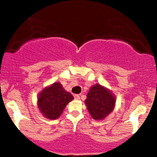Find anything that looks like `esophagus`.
Masks as SVG:
<instances>
[{
    "instance_id": "34e87169",
    "label": "esophagus",
    "mask_w": 157,
    "mask_h": 157,
    "mask_svg": "<svg viewBox=\"0 0 157 157\" xmlns=\"http://www.w3.org/2000/svg\"><path fill=\"white\" fill-rule=\"evenodd\" d=\"M74 99H77V100H79V99H80V97L79 95H74Z\"/></svg>"
}]
</instances>
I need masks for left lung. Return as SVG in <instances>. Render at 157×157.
<instances>
[{"mask_svg":"<svg viewBox=\"0 0 157 157\" xmlns=\"http://www.w3.org/2000/svg\"><path fill=\"white\" fill-rule=\"evenodd\" d=\"M116 98L108 88L99 83L93 85L89 90L85 100L90 115L94 120H103L114 110Z\"/></svg>","mask_w":157,"mask_h":157,"instance_id":"8db88e82","label":"left lung"}]
</instances>
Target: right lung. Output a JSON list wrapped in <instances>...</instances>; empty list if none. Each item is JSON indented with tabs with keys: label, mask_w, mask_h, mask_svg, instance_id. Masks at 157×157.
<instances>
[{
	"label": "right lung",
	"mask_w": 157,
	"mask_h": 157,
	"mask_svg": "<svg viewBox=\"0 0 157 157\" xmlns=\"http://www.w3.org/2000/svg\"><path fill=\"white\" fill-rule=\"evenodd\" d=\"M74 99L59 82L43 88L38 96L37 105L44 117L50 120L59 118L66 105Z\"/></svg>",
	"instance_id": "obj_1"
}]
</instances>
